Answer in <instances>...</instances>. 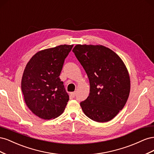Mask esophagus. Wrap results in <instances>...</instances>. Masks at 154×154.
<instances>
[{"label":"esophagus","mask_w":154,"mask_h":154,"mask_svg":"<svg viewBox=\"0 0 154 154\" xmlns=\"http://www.w3.org/2000/svg\"><path fill=\"white\" fill-rule=\"evenodd\" d=\"M70 95H71V96H72V97H75V96H76V92H71V93H70Z\"/></svg>","instance_id":"34e87169"}]
</instances>
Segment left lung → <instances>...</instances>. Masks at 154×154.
Listing matches in <instances>:
<instances>
[{
    "mask_svg": "<svg viewBox=\"0 0 154 154\" xmlns=\"http://www.w3.org/2000/svg\"><path fill=\"white\" fill-rule=\"evenodd\" d=\"M72 52L90 83L89 96L80 103L83 112L94 122H109L128 100L130 82L127 68L117 54L103 45H76Z\"/></svg>",
    "mask_w": 154,
    "mask_h": 154,
    "instance_id": "8db88e82",
    "label": "left lung"
}]
</instances>
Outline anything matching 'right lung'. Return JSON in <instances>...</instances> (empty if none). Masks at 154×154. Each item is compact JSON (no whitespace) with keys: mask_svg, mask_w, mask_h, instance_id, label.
Instances as JSON below:
<instances>
[{"mask_svg":"<svg viewBox=\"0 0 154 154\" xmlns=\"http://www.w3.org/2000/svg\"><path fill=\"white\" fill-rule=\"evenodd\" d=\"M73 45H61L40 51L27 63L21 87L27 106L44 119L57 118L63 112L69 96L60 78Z\"/></svg>","mask_w":154,"mask_h":154,"instance_id":"right-lung-1","label":"right lung"}]
</instances>
